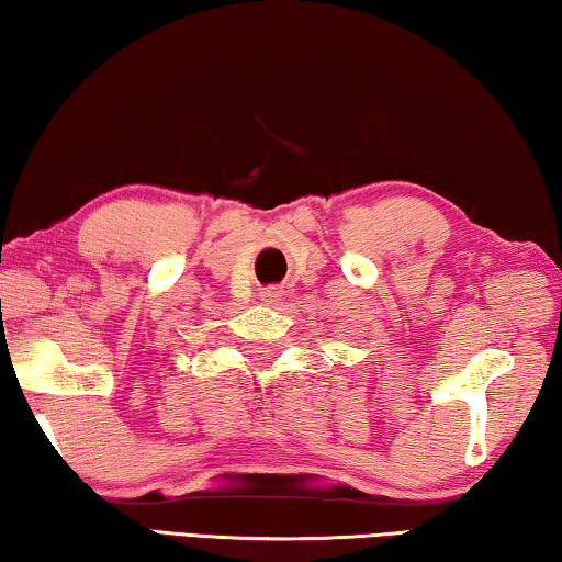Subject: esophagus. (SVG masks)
<instances>
[{
	"instance_id": "obj_1",
	"label": "esophagus",
	"mask_w": 562,
	"mask_h": 562,
	"mask_svg": "<svg viewBox=\"0 0 562 562\" xmlns=\"http://www.w3.org/2000/svg\"><path fill=\"white\" fill-rule=\"evenodd\" d=\"M283 299V289L281 286H269V289H263L261 291V301L263 304H279V301Z\"/></svg>"
}]
</instances>
